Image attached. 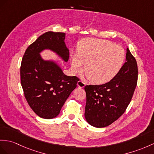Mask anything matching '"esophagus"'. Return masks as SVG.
<instances>
[{
	"label": "esophagus",
	"mask_w": 154,
	"mask_h": 154,
	"mask_svg": "<svg viewBox=\"0 0 154 154\" xmlns=\"http://www.w3.org/2000/svg\"><path fill=\"white\" fill-rule=\"evenodd\" d=\"M77 85H78V87H80V88H84V86H85V84L84 83V82L83 81L80 80V81L78 82Z\"/></svg>",
	"instance_id": "1"
}]
</instances>
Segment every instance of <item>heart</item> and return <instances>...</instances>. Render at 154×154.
<instances>
[{
  "mask_svg": "<svg viewBox=\"0 0 154 154\" xmlns=\"http://www.w3.org/2000/svg\"><path fill=\"white\" fill-rule=\"evenodd\" d=\"M125 59V50L106 40L89 39L82 42L78 55L72 58L71 65L74 72H85L94 84L109 82L121 70Z\"/></svg>",
  "mask_w": 154,
  "mask_h": 154,
  "instance_id": "1",
  "label": "heart"
}]
</instances>
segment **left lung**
Listing matches in <instances>:
<instances>
[{"mask_svg":"<svg viewBox=\"0 0 154 154\" xmlns=\"http://www.w3.org/2000/svg\"><path fill=\"white\" fill-rule=\"evenodd\" d=\"M137 80V63L127 48L125 63L110 82L85 86L87 122L92 126L104 127L117 120L132 99Z\"/></svg>","mask_w":154,"mask_h":154,"instance_id":"left-lung-1","label":"left lung"}]
</instances>
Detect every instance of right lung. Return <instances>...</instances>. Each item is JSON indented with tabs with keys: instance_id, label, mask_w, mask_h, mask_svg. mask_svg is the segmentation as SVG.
<instances>
[{
	"instance_id": "right-lung-1",
	"label": "right lung",
	"mask_w": 154,
	"mask_h": 154,
	"mask_svg": "<svg viewBox=\"0 0 154 154\" xmlns=\"http://www.w3.org/2000/svg\"><path fill=\"white\" fill-rule=\"evenodd\" d=\"M64 32L49 31L40 36L25 50L20 67L21 84L29 106L44 119L56 117L66 100L76 88L77 76H68L55 63L45 61L39 55L50 49L68 61Z\"/></svg>"
}]
</instances>
